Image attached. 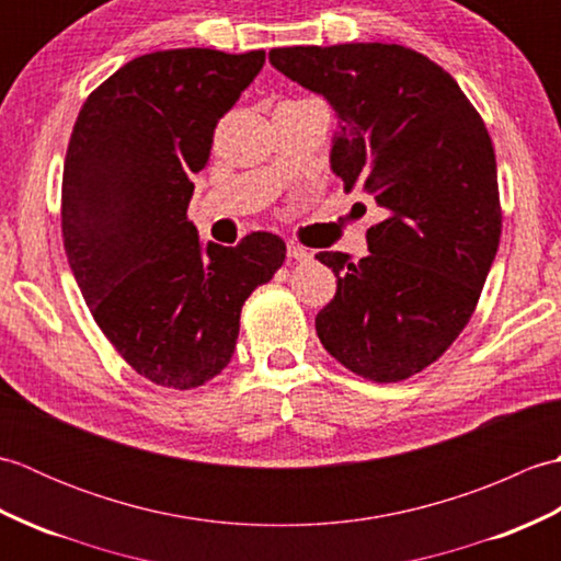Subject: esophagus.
Listing matches in <instances>:
<instances>
[{"label":"esophagus","mask_w":561,"mask_h":561,"mask_svg":"<svg viewBox=\"0 0 561 561\" xmlns=\"http://www.w3.org/2000/svg\"><path fill=\"white\" fill-rule=\"evenodd\" d=\"M287 255L291 257V260H299V262H306V260H311V253H308L306 248H301V245H296V243H289L287 245Z\"/></svg>","instance_id":"34e87169"}]
</instances>
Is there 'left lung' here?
Wrapping results in <instances>:
<instances>
[{"label": "left lung", "mask_w": 561, "mask_h": 561, "mask_svg": "<svg viewBox=\"0 0 561 561\" xmlns=\"http://www.w3.org/2000/svg\"><path fill=\"white\" fill-rule=\"evenodd\" d=\"M270 62L332 105V173L386 211L359 262L340 250L316 255L337 277L335 299L316 316L318 337L368 380L420 374L468 325L496 255L490 133L456 79L410 47H274Z\"/></svg>", "instance_id": "obj_1"}]
</instances>
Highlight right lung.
<instances>
[{
	"instance_id": "right-lung-1",
	"label": "right lung",
	"mask_w": 561,
	"mask_h": 561,
	"mask_svg": "<svg viewBox=\"0 0 561 561\" xmlns=\"http://www.w3.org/2000/svg\"><path fill=\"white\" fill-rule=\"evenodd\" d=\"M265 50L178 47L135 57L81 105L62 175L69 267L103 335L163 388L207 383L231 362L241 308L287 257L279 236L199 243L187 221L214 127Z\"/></svg>"
}]
</instances>
